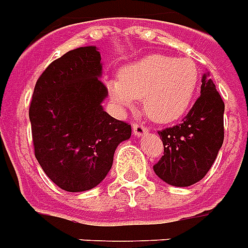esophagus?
Returning <instances> with one entry per match:
<instances>
[{
	"mask_svg": "<svg viewBox=\"0 0 248 248\" xmlns=\"http://www.w3.org/2000/svg\"><path fill=\"white\" fill-rule=\"evenodd\" d=\"M146 133H148V128L142 125V124H135L133 125V135L136 137H141Z\"/></svg>",
	"mask_w": 248,
	"mask_h": 248,
	"instance_id": "obj_1",
	"label": "esophagus"
}]
</instances>
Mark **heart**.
<instances>
[{
	"label": "heart",
	"mask_w": 248,
	"mask_h": 248,
	"mask_svg": "<svg viewBox=\"0 0 248 248\" xmlns=\"http://www.w3.org/2000/svg\"><path fill=\"white\" fill-rule=\"evenodd\" d=\"M198 84L200 70L194 61L155 54L123 67L120 78L107 82V90L119 109L131 108L142 97L148 116L171 123L187 111Z\"/></svg>",
	"instance_id": "1"
}]
</instances>
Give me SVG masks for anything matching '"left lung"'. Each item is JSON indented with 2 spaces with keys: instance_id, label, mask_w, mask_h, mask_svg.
I'll list each match as a JSON object with an SVG mask.
<instances>
[{
  "instance_id": "obj_1",
  "label": "left lung",
  "mask_w": 248,
  "mask_h": 248,
  "mask_svg": "<svg viewBox=\"0 0 248 248\" xmlns=\"http://www.w3.org/2000/svg\"><path fill=\"white\" fill-rule=\"evenodd\" d=\"M223 113L225 103L206 72L202 78L201 96L182 124L158 132L164 156L153 170L162 181L186 187L206 176L223 144Z\"/></svg>"
}]
</instances>
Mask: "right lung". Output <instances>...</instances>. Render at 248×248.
<instances>
[{
	"instance_id": "add662e5",
	"label": "right lung",
	"mask_w": 248,
	"mask_h": 248,
	"mask_svg": "<svg viewBox=\"0 0 248 248\" xmlns=\"http://www.w3.org/2000/svg\"><path fill=\"white\" fill-rule=\"evenodd\" d=\"M96 46L66 52L37 80L29 117L35 158L46 176L71 193L96 187L111 170L131 125L108 115Z\"/></svg>"
}]
</instances>
